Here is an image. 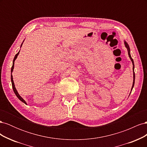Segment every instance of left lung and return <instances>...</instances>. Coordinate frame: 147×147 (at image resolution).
Here are the masks:
<instances>
[{
	"label": "left lung",
	"instance_id": "left-lung-1",
	"mask_svg": "<svg viewBox=\"0 0 147 147\" xmlns=\"http://www.w3.org/2000/svg\"><path fill=\"white\" fill-rule=\"evenodd\" d=\"M124 45H125L126 48H127V51H128V55H129V58L131 59V61H132V65H133V68H132V70H133V83H132V88H131V91L132 90V88L133 87H134V83H135V73H134V61H133L132 57L131 56V53H130V48H129V45L127 44V43L124 41ZM131 94V93H130Z\"/></svg>",
	"mask_w": 147,
	"mask_h": 147
}]
</instances>
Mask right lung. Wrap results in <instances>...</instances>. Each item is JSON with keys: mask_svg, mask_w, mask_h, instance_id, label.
I'll list each match as a JSON object with an SVG mask.
<instances>
[{"mask_svg": "<svg viewBox=\"0 0 147 147\" xmlns=\"http://www.w3.org/2000/svg\"><path fill=\"white\" fill-rule=\"evenodd\" d=\"M24 42V41H23ZM23 43H22V44L21 45V47H22V45H23ZM20 51H19V52L17 53V54L15 55V57H14V59H13V65H12V67H11V84H12V87H13V91H14V92H15V94H16V97H18V98L21 101H22L23 102H24V103L25 104H27V103H26V102L22 98V97H21V96L18 94V91H17V90H16V88H15V84H14V82H13V76H12V72H13V69H14V64H15V60H16V59L17 58V57H18V55H19V53H20Z\"/></svg>", "mask_w": 147, "mask_h": 147, "instance_id": "right-lung-1", "label": "right lung"}]
</instances>
